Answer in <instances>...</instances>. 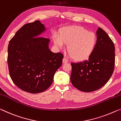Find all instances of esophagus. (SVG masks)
<instances>
[{
  "label": "esophagus",
  "instance_id": "obj_1",
  "mask_svg": "<svg viewBox=\"0 0 121 121\" xmlns=\"http://www.w3.org/2000/svg\"><path fill=\"white\" fill-rule=\"evenodd\" d=\"M68 62V60L66 57H64V59H63V63L64 64H66V63H67Z\"/></svg>",
  "mask_w": 121,
  "mask_h": 121
}]
</instances>
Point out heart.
Wrapping results in <instances>:
<instances>
[{"label": "heart", "mask_w": 121, "mask_h": 121, "mask_svg": "<svg viewBox=\"0 0 121 121\" xmlns=\"http://www.w3.org/2000/svg\"><path fill=\"white\" fill-rule=\"evenodd\" d=\"M55 46L64 48V43L70 56L77 61H83L91 56L96 45V36L91 32H88L83 27L72 26L65 27L59 32V36H53Z\"/></svg>", "instance_id": "heart-1"}]
</instances>
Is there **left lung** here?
<instances>
[{"label":"left lung","instance_id":"left-lung-1","mask_svg":"<svg viewBox=\"0 0 121 121\" xmlns=\"http://www.w3.org/2000/svg\"><path fill=\"white\" fill-rule=\"evenodd\" d=\"M96 34L95 48L88 60L71 64L70 81L74 87L84 92H91L102 87L110 79L114 69V43L100 27Z\"/></svg>","mask_w":121,"mask_h":121}]
</instances>
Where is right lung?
<instances>
[{"label": "right lung", "mask_w": 121, "mask_h": 121, "mask_svg": "<svg viewBox=\"0 0 121 121\" xmlns=\"http://www.w3.org/2000/svg\"><path fill=\"white\" fill-rule=\"evenodd\" d=\"M45 30L39 20L28 23L9 42V75L17 87L28 93L37 94L47 89L62 65L64 55L52 52L48 48L49 39L39 36Z\"/></svg>", "instance_id": "right-lung-1"}]
</instances>
